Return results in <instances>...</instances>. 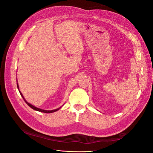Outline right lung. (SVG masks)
I'll return each instance as SVG.
<instances>
[{
    "instance_id": "right-lung-1",
    "label": "right lung",
    "mask_w": 153,
    "mask_h": 153,
    "mask_svg": "<svg viewBox=\"0 0 153 153\" xmlns=\"http://www.w3.org/2000/svg\"><path fill=\"white\" fill-rule=\"evenodd\" d=\"M17 87H18V89H19V87H18V84H17ZM19 92H20V94H21V96H22V98H23V99L24 100V101H25V103L28 105L30 108H32V109H34V110H37V111H39V112H45V113H52V112H56V111H57L60 108H57V109H55V110H42V109H40V108H37V107H35L34 106H33V105H32L31 104H30V103H29L28 102H27V101L25 100V99H24V96H23V95H22V94L21 93V92L19 91Z\"/></svg>"
}]
</instances>
